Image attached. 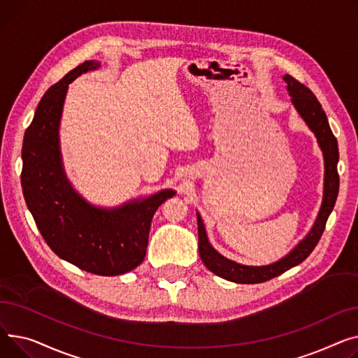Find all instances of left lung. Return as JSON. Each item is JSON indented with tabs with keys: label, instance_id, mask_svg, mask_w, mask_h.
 Instances as JSON below:
<instances>
[{
	"label": "left lung",
	"instance_id": "8db88e82",
	"mask_svg": "<svg viewBox=\"0 0 358 358\" xmlns=\"http://www.w3.org/2000/svg\"><path fill=\"white\" fill-rule=\"evenodd\" d=\"M285 82L287 83V91L292 96V102L295 105L298 113L302 115V118L309 125V129L315 133L318 138V143L324 152L325 159V187H324V201L320 215L315 222L310 233L305 237L303 241L298 244L296 248L279 260L278 263H273L268 266L262 267H253V266H243L238 263L231 262L225 257H222L220 253L211 247L208 243L205 227L201 220V215L198 214V236H199V256L203 262V264L215 273L217 276L236 282V283H245V285H255V283H263L273 278L280 276L286 270L298 266L302 263L310 253L313 248L317 247L318 241L321 240V236L325 229L327 220L332 211L338 196L340 189V176L337 171L338 163V143L335 136L331 131L329 122L327 118L325 111L322 110V105L312 94L309 88H306L303 83L292 78L290 75H285Z\"/></svg>",
	"mask_w": 358,
	"mask_h": 358
}]
</instances>
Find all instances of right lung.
<instances>
[{"mask_svg":"<svg viewBox=\"0 0 358 358\" xmlns=\"http://www.w3.org/2000/svg\"><path fill=\"white\" fill-rule=\"evenodd\" d=\"M98 68L90 60L63 76L40 99L23 140V194L36 225L55 253L99 276H117L144 260L150 225L157 208L175 195L171 189L99 209L83 201L68 183L59 152V121L69 83Z\"/></svg>","mask_w":358,"mask_h":358,"instance_id":"1","label":"right lung"}]
</instances>
